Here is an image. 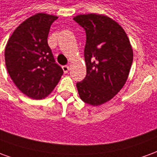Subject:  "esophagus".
I'll use <instances>...</instances> for the list:
<instances>
[{
  "label": "esophagus",
  "mask_w": 157,
  "mask_h": 157,
  "mask_svg": "<svg viewBox=\"0 0 157 157\" xmlns=\"http://www.w3.org/2000/svg\"><path fill=\"white\" fill-rule=\"evenodd\" d=\"M62 69H63V71H64L65 73H67L69 71V70H70V67H69L68 65H63Z\"/></svg>",
  "instance_id": "obj_1"
}]
</instances>
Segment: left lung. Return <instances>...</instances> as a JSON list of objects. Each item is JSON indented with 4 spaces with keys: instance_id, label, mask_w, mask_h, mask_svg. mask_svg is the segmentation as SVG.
Returning a JSON list of instances; mask_svg holds the SVG:
<instances>
[{
    "instance_id": "obj_1",
    "label": "left lung",
    "mask_w": 157,
    "mask_h": 157,
    "mask_svg": "<svg viewBox=\"0 0 157 157\" xmlns=\"http://www.w3.org/2000/svg\"><path fill=\"white\" fill-rule=\"evenodd\" d=\"M73 20L86 36L84 57L86 75L76 83L83 102L101 105L124 86L133 62V49L127 34L118 22L106 16L86 14Z\"/></svg>"
}]
</instances>
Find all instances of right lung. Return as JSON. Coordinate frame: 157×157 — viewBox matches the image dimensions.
Masks as SVG:
<instances>
[{"label": "right lung", "instance_id": "add662e5", "mask_svg": "<svg viewBox=\"0 0 157 157\" xmlns=\"http://www.w3.org/2000/svg\"><path fill=\"white\" fill-rule=\"evenodd\" d=\"M55 16L38 13L17 28L5 49L6 66L17 88L33 99L48 96L58 84L63 70L48 44Z\"/></svg>", "mask_w": 157, "mask_h": 157}]
</instances>
